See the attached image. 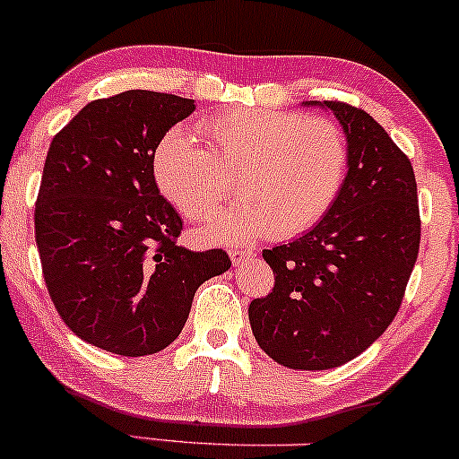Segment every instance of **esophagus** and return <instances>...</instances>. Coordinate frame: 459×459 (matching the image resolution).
Here are the masks:
<instances>
[{"instance_id":"esophagus-1","label":"esophagus","mask_w":459,"mask_h":459,"mask_svg":"<svg viewBox=\"0 0 459 459\" xmlns=\"http://www.w3.org/2000/svg\"><path fill=\"white\" fill-rule=\"evenodd\" d=\"M229 255H230V261H233V265H241V263L250 261L252 256H255V250H252V247H230Z\"/></svg>"}]
</instances>
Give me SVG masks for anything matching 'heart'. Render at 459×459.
<instances>
[{
	"label": "heart",
	"instance_id": "obj_1",
	"mask_svg": "<svg viewBox=\"0 0 459 459\" xmlns=\"http://www.w3.org/2000/svg\"><path fill=\"white\" fill-rule=\"evenodd\" d=\"M196 134L203 146L186 131H168L152 172L163 196L194 222L218 212L235 177L241 200L204 226L209 241L299 235L343 187L347 142L325 118L237 108L203 118Z\"/></svg>",
	"mask_w": 459,
	"mask_h": 459
}]
</instances>
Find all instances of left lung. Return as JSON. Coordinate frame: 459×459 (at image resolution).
Listing matches in <instances>:
<instances>
[{"mask_svg": "<svg viewBox=\"0 0 459 459\" xmlns=\"http://www.w3.org/2000/svg\"><path fill=\"white\" fill-rule=\"evenodd\" d=\"M304 105L336 116L347 175L319 224L263 250L276 282L252 299L247 317L278 365L324 371L362 354L391 325L419 256L420 218L412 163L380 123L341 101Z\"/></svg>", "mask_w": 459, "mask_h": 459, "instance_id": "1", "label": "left lung"}]
</instances>
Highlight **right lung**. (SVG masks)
Returning <instances> with one entry per match:
<instances>
[{"label": "right lung", "instance_id": "right-lung-1", "mask_svg": "<svg viewBox=\"0 0 459 459\" xmlns=\"http://www.w3.org/2000/svg\"><path fill=\"white\" fill-rule=\"evenodd\" d=\"M194 99L127 91L88 103L51 140L36 198V246L57 313L79 339L149 356L181 334L196 289L230 267L224 250L177 246L183 220L152 157Z\"/></svg>", "mask_w": 459, "mask_h": 459}]
</instances>
